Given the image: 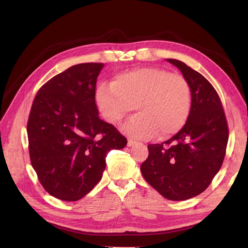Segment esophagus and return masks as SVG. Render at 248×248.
<instances>
[{"mask_svg":"<svg viewBox=\"0 0 248 248\" xmlns=\"http://www.w3.org/2000/svg\"><path fill=\"white\" fill-rule=\"evenodd\" d=\"M136 143H138V141H136L135 140H132V139H129V140H128V146H129V147L135 145Z\"/></svg>","mask_w":248,"mask_h":248,"instance_id":"1","label":"esophagus"}]
</instances>
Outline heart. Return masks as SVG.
Masks as SVG:
<instances>
[{
  "label": "heart",
  "mask_w": 248,
  "mask_h": 248,
  "mask_svg": "<svg viewBox=\"0 0 248 248\" xmlns=\"http://www.w3.org/2000/svg\"><path fill=\"white\" fill-rule=\"evenodd\" d=\"M96 102L104 119L117 124L134 109L139 110L123 130L135 138L159 133L168 138L186 124L192 104L187 80L179 73L156 67L118 73L113 83L100 84Z\"/></svg>",
  "instance_id": "obj_1"
}]
</instances>
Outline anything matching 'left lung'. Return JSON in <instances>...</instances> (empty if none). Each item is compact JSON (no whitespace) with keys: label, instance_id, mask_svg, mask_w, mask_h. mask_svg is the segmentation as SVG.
<instances>
[{"label":"left lung","instance_id":"obj_1","mask_svg":"<svg viewBox=\"0 0 248 248\" xmlns=\"http://www.w3.org/2000/svg\"><path fill=\"white\" fill-rule=\"evenodd\" d=\"M191 86L192 104L184 127L162 144L148 145L140 165L145 180L162 196L186 200L207 188L224 162L228 124L218 93L207 78L178 60H167Z\"/></svg>","mask_w":248,"mask_h":248}]
</instances>
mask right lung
I'll return each mask as SVG.
<instances>
[{
	"mask_svg": "<svg viewBox=\"0 0 248 248\" xmlns=\"http://www.w3.org/2000/svg\"><path fill=\"white\" fill-rule=\"evenodd\" d=\"M102 62L75 65L37 92L28 120L31 166L41 186L64 202L83 198L101 180L105 157L128 140L100 119L96 83Z\"/></svg>",
	"mask_w": 248,
	"mask_h": 248,
	"instance_id": "1",
	"label": "right lung"
}]
</instances>
